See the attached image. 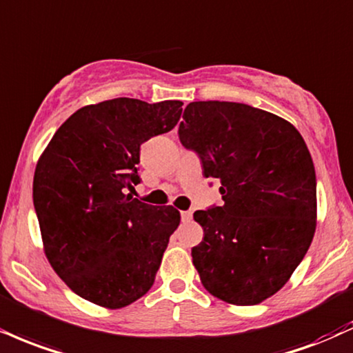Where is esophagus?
<instances>
[{
	"label": "esophagus",
	"mask_w": 353,
	"mask_h": 353,
	"mask_svg": "<svg viewBox=\"0 0 353 353\" xmlns=\"http://www.w3.org/2000/svg\"><path fill=\"white\" fill-rule=\"evenodd\" d=\"M181 219L182 222H190V220H192V210H182Z\"/></svg>",
	"instance_id": "obj_1"
}]
</instances>
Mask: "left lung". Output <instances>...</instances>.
I'll use <instances>...</instances> for the list:
<instances>
[{"mask_svg":"<svg viewBox=\"0 0 353 353\" xmlns=\"http://www.w3.org/2000/svg\"><path fill=\"white\" fill-rule=\"evenodd\" d=\"M179 139L220 181L223 205L197 210L203 240L192 263L207 291L235 305L276 294L311 246L317 219L314 163L290 121L235 101H192Z\"/></svg>","mask_w":353,"mask_h":353,"instance_id":"8db88e82","label":"left lung"}]
</instances>
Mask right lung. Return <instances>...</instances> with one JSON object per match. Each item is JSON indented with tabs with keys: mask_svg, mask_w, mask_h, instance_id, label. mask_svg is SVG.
<instances>
[{
	"mask_svg": "<svg viewBox=\"0 0 353 353\" xmlns=\"http://www.w3.org/2000/svg\"><path fill=\"white\" fill-rule=\"evenodd\" d=\"M181 107L126 97L87 105L62 123L37 161L32 199L44 253L80 298L121 309L151 290L181 214L131 190L139 148L171 131Z\"/></svg>",
	"mask_w": 353,
	"mask_h": 353,
	"instance_id": "obj_1",
	"label": "right lung"
}]
</instances>
